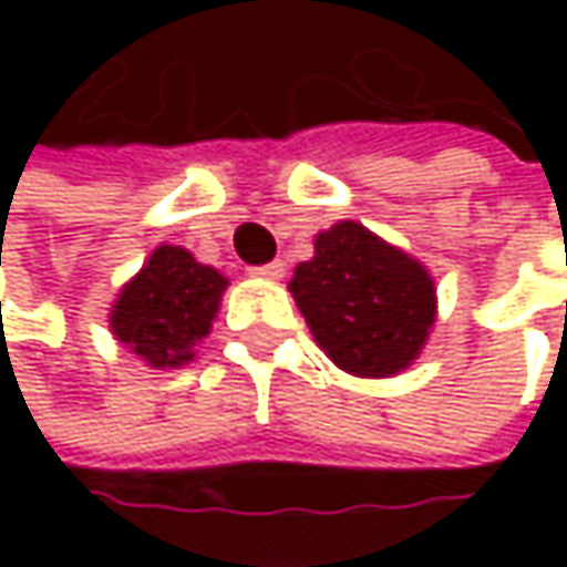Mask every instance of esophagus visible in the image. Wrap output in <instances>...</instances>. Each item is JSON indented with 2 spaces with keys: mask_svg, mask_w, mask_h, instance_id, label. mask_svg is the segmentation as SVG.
Wrapping results in <instances>:
<instances>
[{
  "mask_svg": "<svg viewBox=\"0 0 567 567\" xmlns=\"http://www.w3.org/2000/svg\"><path fill=\"white\" fill-rule=\"evenodd\" d=\"M249 276H252V279H266V282H279L285 276V266L276 259V262H266V266H252Z\"/></svg>",
  "mask_w": 567,
  "mask_h": 567,
  "instance_id": "1",
  "label": "esophagus"
}]
</instances>
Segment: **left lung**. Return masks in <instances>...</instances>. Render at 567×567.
Returning a JSON list of instances; mask_svg holds the SVG:
<instances>
[{"mask_svg": "<svg viewBox=\"0 0 567 567\" xmlns=\"http://www.w3.org/2000/svg\"><path fill=\"white\" fill-rule=\"evenodd\" d=\"M288 291L321 351L354 378H394L410 368L436 321L430 272L354 219L315 236Z\"/></svg>", "mask_w": 567, "mask_h": 567, "instance_id": "8db88e82", "label": "left lung"}]
</instances>
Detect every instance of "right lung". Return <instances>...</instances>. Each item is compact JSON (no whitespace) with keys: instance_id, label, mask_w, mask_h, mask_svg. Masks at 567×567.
I'll return each instance as SVG.
<instances>
[{"instance_id":"right-lung-1","label":"right lung","mask_w":567,"mask_h":567,"mask_svg":"<svg viewBox=\"0 0 567 567\" xmlns=\"http://www.w3.org/2000/svg\"><path fill=\"white\" fill-rule=\"evenodd\" d=\"M226 285L183 246H157L111 305V331L151 368H183L209 334Z\"/></svg>"}]
</instances>
